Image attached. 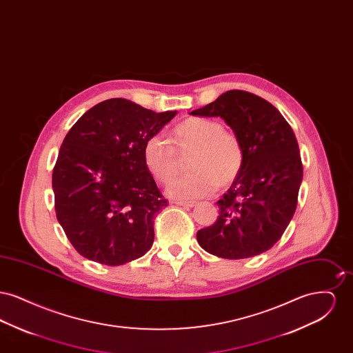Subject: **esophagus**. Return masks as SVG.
Listing matches in <instances>:
<instances>
[{
    "mask_svg": "<svg viewBox=\"0 0 353 353\" xmlns=\"http://www.w3.org/2000/svg\"><path fill=\"white\" fill-rule=\"evenodd\" d=\"M176 205H180V206H186V208H193L197 205L196 201H176Z\"/></svg>",
    "mask_w": 353,
    "mask_h": 353,
    "instance_id": "1",
    "label": "esophagus"
}]
</instances>
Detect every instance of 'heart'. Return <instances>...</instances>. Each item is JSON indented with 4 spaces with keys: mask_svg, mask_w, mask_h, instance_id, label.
Wrapping results in <instances>:
<instances>
[{
    "mask_svg": "<svg viewBox=\"0 0 353 353\" xmlns=\"http://www.w3.org/2000/svg\"><path fill=\"white\" fill-rule=\"evenodd\" d=\"M172 141L179 151H190L183 174L167 188L174 199H200L216 188L232 184L243 165V148L235 134L225 131L223 124L210 118L185 119L172 131ZM143 160L152 176L167 183L177 170L176 152L168 140L152 134L143 147Z\"/></svg>",
    "mask_w": 353,
    "mask_h": 353,
    "instance_id": "heart-1",
    "label": "heart"
}]
</instances>
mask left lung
Returning <instances> with one entry per match:
<instances>
[{"instance_id":"1","label":"left lung","mask_w":353,"mask_h":353,"mask_svg":"<svg viewBox=\"0 0 353 353\" xmlns=\"http://www.w3.org/2000/svg\"><path fill=\"white\" fill-rule=\"evenodd\" d=\"M194 117L223 119L243 148V165L217 201V221L197 232L205 252L243 259L271 249L292 219L302 184L299 145L292 128L268 101L230 90Z\"/></svg>"}]
</instances>
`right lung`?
I'll use <instances>...</instances> for the list:
<instances>
[{
	"mask_svg": "<svg viewBox=\"0 0 353 353\" xmlns=\"http://www.w3.org/2000/svg\"><path fill=\"white\" fill-rule=\"evenodd\" d=\"M174 115L115 98L90 108L68 131L52 190L58 222L84 258L120 266L151 249L153 219L168 202L144 164L143 147Z\"/></svg>",
	"mask_w": 353,
	"mask_h": 353,
	"instance_id": "right-lung-1",
	"label": "right lung"
}]
</instances>
